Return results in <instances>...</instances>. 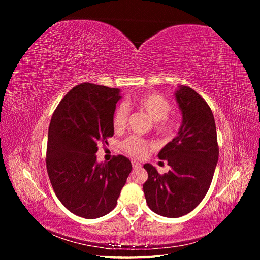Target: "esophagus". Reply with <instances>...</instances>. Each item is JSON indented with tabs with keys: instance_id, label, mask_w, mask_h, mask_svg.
Masks as SVG:
<instances>
[{
	"instance_id": "1",
	"label": "esophagus",
	"mask_w": 260,
	"mask_h": 260,
	"mask_svg": "<svg viewBox=\"0 0 260 260\" xmlns=\"http://www.w3.org/2000/svg\"><path fill=\"white\" fill-rule=\"evenodd\" d=\"M132 167H133V168H139V167H141V164H140L139 161L133 160V161H132Z\"/></svg>"
}]
</instances>
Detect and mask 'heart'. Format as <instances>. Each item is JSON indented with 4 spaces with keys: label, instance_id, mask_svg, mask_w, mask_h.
<instances>
[{
    "label": "heart",
    "instance_id": "heart-1",
    "mask_svg": "<svg viewBox=\"0 0 260 260\" xmlns=\"http://www.w3.org/2000/svg\"><path fill=\"white\" fill-rule=\"evenodd\" d=\"M133 105L140 111L145 113L154 121L153 128L157 135L162 138H170L176 133L178 120L174 116H170L171 103L161 94L149 92L142 94L133 101ZM128 120V107L124 104L118 106L113 114V128L116 132H120L125 128ZM123 151L132 157H143L149 149L152 143L147 140L141 139L137 136H131L121 143Z\"/></svg>",
    "mask_w": 260,
    "mask_h": 260
}]
</instances>
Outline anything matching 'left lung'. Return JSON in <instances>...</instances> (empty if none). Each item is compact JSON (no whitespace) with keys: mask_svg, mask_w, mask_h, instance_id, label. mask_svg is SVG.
<instances>
[{"mask_svg":"<svg viewBox=\"0 0 260 260\" xmlns=\"http://www.w3.org/2000/svg\"><path fill=\"white\" fill-rule=\"evenodd\" d=\"M176 99L182 124L178 136L158 154L168 161L170 170L160 175L152 165H144L147 206L168 218L188 214L205 198L219 156L215 118L206 101L185 85L180 86Z\"/></svg>","mask_w":260,"mask_h":260,"instance_id":"left-lung-1","label":"left lung"}]
</instances>
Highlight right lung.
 Returning a JSON list of instances; mask_svg holds the SVG:
<instances>
[{
    "mask_svg": "<svg viewBox=\"0 0 260 260\" xmlns=\"http://www.w3.org/2000/svg\"><path fill=\"white\" fill-rule=\"evenodd\" d=\"M119 89L81 83L53 113L46 147V169L57 199L73 214L95 219L112 211L132 169L122 155L96 162L100 143L114 136L113 114Z\"/></svg>",
    "mask_w": 260,
    "mask_h": 260,
    "instance_id": "1",
    "label": "right lung"
}]
</instances>
